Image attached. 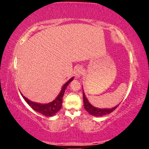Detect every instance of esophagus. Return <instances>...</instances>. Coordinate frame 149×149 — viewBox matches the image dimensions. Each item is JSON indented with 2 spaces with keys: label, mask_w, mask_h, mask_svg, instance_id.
<instances>
[{
  "label": "esophagus",
  "mask_w": 149,
  "mask_h": 149,
  "mask_svg": "<svg viewBox=\"0 0 149 149\" xmlns=\"http://www.w3.org/2000/svg\"><path fill=\"white\" fill-rule=\"evenodd\" d=\"M83 73V69L81 66H77L75 70V77H79Z\"/></svg>",
  "instance_id": "34e87169"
}]
</instances>
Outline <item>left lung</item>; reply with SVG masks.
Segmentation results:
<instances>
[{
    "instance_id": "obj_1",
    "label": "left lung",
    "mask_w": 149,
    "mask_h": 149,
    "mask_svg": "<svg viewBox=\"0 0 149 149\" xmlns=\"http://www.w3.org/2000/svg\"><path fill=\"white\" fill-rule=\"evenodd\" d=\"M83 96H84V102L85 109L91 115L95 116H97V117L102 116L110 114V113L112 112L113 111L116 109V108L119 106V105H117L116 107L110 108V109H105V108L104 109H100V108L94 107L93 106H92L90 104L89 101H88L86 97H85L84 92H83Z\"/></svg>"
}]
</instances>
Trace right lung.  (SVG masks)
Segmentation results:
<instances>
[{"label":"right lung","instance_id":"right-lung-1","mask_svg":"<svg viewBox=\"0 0 149 149\" xmlns=\"http://www.w3.org/2000/svg\"><path fill=\"white\" fill-rule=\"evenodd\" d=\"M73 79H74V77H72L68 81L65 83L64 85V86L62 87L61 91H60V94L58 95L56 99L53 100L52 102L48 103V104H39V103L33 102L25 97L22 93L21 95L27 104H28L34 110L37 111V112L39 113H41L42 115L46 116H54L56 113H57L60 109H61L62 104V98L64 94V91L65 89H66L68 85V84Z\"/></svg>","mask_w":149,"mask_h":149}]
</instances>
